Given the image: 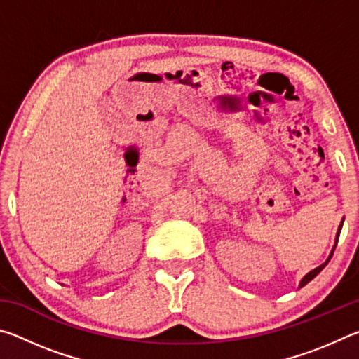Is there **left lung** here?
I'll return each instance as SVG.
<instances>
[{
    "mask_svg": "<svg viewBox=\"0 0 359 359\" xmlns=\"http://www.w3.org/2000/svg\"><path fill=\"white\" fill-rule=\"evenodd\" d=\"M342 224H344V220L340 222V224H339V229H337V234H336V242H334V247H332V250H331V253H330V257H327V259L325 261L323 264H320L318 267H315V269H312L311 272H307L306 276H304L302 278H301V282H299V288H302L304 285H307L309 282L312 280V278H315L317 277L321 271H323V267L330 263V259H331V257H332V253H334V248H336V245H337V241H339V234H340V229H342Z\"/></svg>",
    "mask_w": 359,
    "mask_h": 359,
    "instance_id": "left-lung-1",
    "label": "left lung"
}]
</instances>
